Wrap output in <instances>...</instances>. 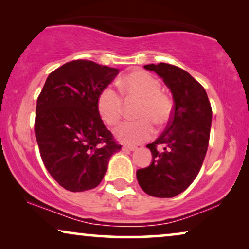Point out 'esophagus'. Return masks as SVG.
I'll return each instance as SVG.
<instances>
[{
	"instance_id": "obj_1",
	"label": "esophagus",
	"mask_w": 249,
	"mask_h": 249,
	"mask_svg": "<svg viewBox=\"0 0 249 249\" xmlns=\"http://www.w3.org/2000/svg\"><path fill=\"white\" fill-rule=\"evenodd\" d=\"M122 149L124 151H135V149H137V147L134 145H128V144H124V146H122Z\"/></svg>"
}]
</instances>
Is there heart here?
Returning <instances> with one entry per match:
<instances>
[{"mask_svg":"<svg viewBox=\"0 0 249 249\" xmlns=\"http://www.w3.org/2000/svg\"><path fill=\"white\" fill-rule=\"evenodd\" d=\"M121 91L127 98H139L135 121H124L115 128L114 135L125 144H139L154 134L153 124L163 127L172 117L173 101L168 94L161 91V83L151 73L135 70L121 79ZM96 108L102 120L107 125H115L120 121L124 111L121 95L113 88L105 87L98 94Z\"/></svg>","mask_w":249,"mask_h":249,"instance_id":"1","label":"heart"}]
</instances>
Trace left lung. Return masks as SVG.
I'll list each match as a JSON object with an SVG mask.
<instances>
[{
  "mask_svg": "<svg viewBox=\"0 0 249 249\" xmlns=\"http://www.w3.org/2000/svg\"><path fill=\"white\" fill-rule=\"evenodd\" d=\"M144 68L158 73L170 88L173 112L162 135L146 145L152 152V163L137 170L136 176L146 194L170 198L188 188L202 168L210 141L212 107L204 87L181 68L169 63Z\"/></svg>",
  "mask_w": 249,
  "mask_h": 249,
  "instance_id": "1",
  "label": "left lung"
}]
</instances>
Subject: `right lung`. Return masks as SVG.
Instances as JSON below:
<instances>
[{
	"instance_id": "add662e5",
	"label": "right lung",
	"mask_w": 249,
	"mask_h": 249,
	"mask_svg": "<svg viewBox=\"0 0 249 249\" xmlns=\"http://www.w3.org/2000/svg\"><path fill=\"white\" fill-rule=\"evenodd\" d=\"M119 69L74 60L47 77L37 98L35 136L45 168L69 192L100 185L110 158L121 149L96 108Z\"/></svg>"
}]
</instances>
